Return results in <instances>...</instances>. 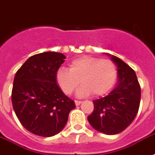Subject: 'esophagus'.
Listing matches in <instances>:
<instances>
[{"label": "esophagus", "instance_id": "esophagus-1", "mask_svg": "<svg viewBox=\"0 0 155 155\" xmlns=\"http://www.w3.org/2000/svg\"><path fill=\"white\" fill-rule=\"evenodd\" d=\"M81 101H77V100H75V106H80V104H81Z\"/></svg>", "mask_w": 155, "mask_h": 155}]
</instances>
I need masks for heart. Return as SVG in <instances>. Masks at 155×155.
<instances>
[{
  "instance_id": "heart-1",
  "label": "heart",
  "mask_w": 155,
  "mask_h": 155,
  "mask_svg": "<svg viewBox=\"0 0 155 155\" xmlns=\"http://www.w3.org/2000/svg\"><path fill=\"white\" fill-rule=\"evenodd\" d=\"M117 75L115 64L109 59L93 57H81L69 64V69L60 67L56 72V80L65 94H71L80 85L78 96L93 94L101 96L107 93L114 85Z\"/></svg>"
}]
</instances>
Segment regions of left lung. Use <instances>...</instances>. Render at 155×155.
<instances>
[{
    "label": "left lung",
    "instance_id": "1",
    "mask_svg": "<svg viewBox=\"0 0 155 155\" xmlns=\"http://www.w3.org/2000/svg\"><path fill=\"white\" fill-rule=\"evenodd\" d=\"M105 54L117 66V82L107 96L93 101L94 111L88 116L87 120L97 132L116 135L128 128L136 117L141 88L133 69L117 57L110 53Z\"/></svg>",
    "mask_w": 155,
    "mask_h": 155
}]
</instances>
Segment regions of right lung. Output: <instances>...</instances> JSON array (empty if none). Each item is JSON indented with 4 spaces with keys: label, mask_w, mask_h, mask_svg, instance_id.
Masks as SVG:
<instances>
[{
    "label": "right lung",
    "mask_w": 155,
    "mask_h": 155,
    "mask_svg": "<svg viewBox=\"0 0 155 155\" xmlns=\"http://www.w3.org/2000/svg\"><path fill=\"white\" fill-rule=\"evenodd\" d=\"M66 57L61 53L44 52L29 58L14 79L12 102L22 125L31 133L50 137L61 132L72 100L63 93L56 72Z\"/></svg>",
    "instance_id": "obj_1"
}]
</instances>
